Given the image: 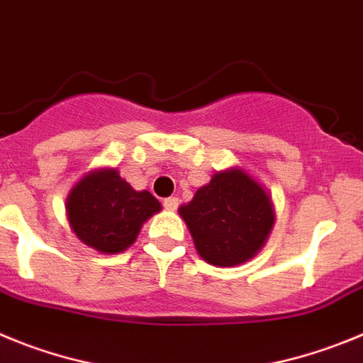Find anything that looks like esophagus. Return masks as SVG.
I'll use <instances>...</instances> for the list:
<instances>
[{
	"label": "esophagus",
	"mask_w": 363,
	"mask_h": 363,
	"mask_svg": "<svg viewBox=\"0 0 363 363\" xmlns=\"http://www.w3.org/2000/svg\"><path fill=\"white\" fill-rule=\"evenodd\" d=\"M179 197H168V199H164V201H162V206H164L166 210H169V211H175L179 208Z\"/></svg>",
	"instance_id": "obj_1"
}]
</instances>
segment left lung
Returning a JSON list of instances; mask_svg holds the SVG:
<instances>
[{
	"mask_svg": "<svg viewBox=\"0 0 363 363\" xmlns=\"http://www.w3.org/2000/svg\"><path fill=\"white\" fill-rule=\"evenodd\" d=\"M197 253L208 264L231 267L253 259L275 224L266 189L244 169L218 172L179 208Z\"/></svg>",
	"mask_w": 363,
	"mask_h": 363,
	"instance_id": "left-lung-1",
	"label": "left lung"
}]
</instances>
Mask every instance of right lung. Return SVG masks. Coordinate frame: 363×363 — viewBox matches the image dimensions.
I'll list each match as a JSON object with an SVG mask.
<instances>
[{"label":"right lung","instance_id":"right-lung-1","mask_svg":"<svg viewBox=\"0 0 363 363\" xmlns=\"http://www.w3.org/2000/svg\"><path fill=\"white\" fill-rule=\"evenodd\" d=\"M161 211L150 191H135L116 168L84 175L67 199L72 230L81 242L101 253L113 255L135 242L141 226Z\"/></svg>","mask_w":363,"mask_h":363}]
</instances>
